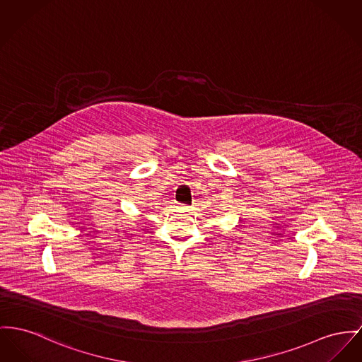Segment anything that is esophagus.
I'll return each mask as SVG.
<instances>
[{
    "label": "esophagus",
    "mask_w": 362,
    "mask_h": 362,
    "mask_svg": "<svg viewBox=\"0 0 362 362\" xmlns=\"http://www.w3.org/2000/svg\"><path fill=\"white\" fill-rule=\"evenodd\" d=\"M177 209H178L180 211H182V213H187V211L189 210V207H188V206H178Z\"/></svg>",
    "instance_id": "obj_1"
}]
</instances>
